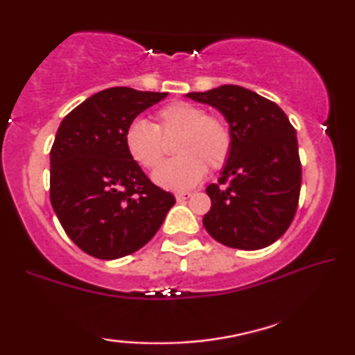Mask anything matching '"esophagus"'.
Returning <instances> with one entry per match:
<instances>
[{
	"label": "esophagus",
	"mask_w": 355,
	"mask_h": 355,
	"mask_svg": "<svg viewBox=\"0 0 355 355\" xmlns=\"http://www.w3.org/2000/svg\"><path fill=\"white\" fill-rule=\"evenodd\" d=\"M189 197H192V192H178L176 193V200L178 202H182V200H186Z\"/></svg>",
	"instance_id": "34e87169"
}]
</instances>
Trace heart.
Masks as SVG:
<instances>
[{
	"mask_svg": "<svg viewBox=\"0 0 355 355\" xmlns=\"http://www.w3.org/2000/svg\"><path fill=\"white\" fill-rule=\"evenodd\" d=\"M174 135L178 136L173 152L178 157L153 173V181L165 189L186 190L197 186L207 174V166L218 171L232 152L234 135L225 118L208 115L202 105L193 102L174 101L157 112L153 125L144 120L128 125V155L142 168H155L165 152L163 139Z\"/></svg>",
	"mask_w": 355,
	"mask_h": 355,
	"instance_id": "heart-1",
	"label": "heart"
}]
</instances>
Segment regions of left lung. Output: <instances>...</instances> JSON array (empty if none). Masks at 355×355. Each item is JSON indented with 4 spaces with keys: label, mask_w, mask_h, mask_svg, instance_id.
Returning <instances> with one entry per match:
<instances>
[{
    "label": "left lung",
    "mask_w": 355,
    "mask_h": 355,
    "mask_svg": "<svg viewBox=\"0 0 355 355\" xmlns=\"http://www.w3.org/2000/svg\"><path fill=\"white\" fill-rule=\"evenodd\" d=\"M187 97L216 107L234 135L218 184L207 187L211 208L203 216L205 229L230 248H266L286 232L300 202L295 128L275 102L237 85Z\"/></svg>",
    "instance_id": "left-lung-1"
}]
</instances>
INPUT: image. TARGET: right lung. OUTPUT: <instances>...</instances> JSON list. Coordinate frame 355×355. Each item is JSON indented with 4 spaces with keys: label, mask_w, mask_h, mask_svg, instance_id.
<instances>
[{
    "label": "right lung",
    "mask_w": 355,
    "mask_h": 355,
    "mask_svg": "<svg viewBox=\"0 0 355 355\" xmlns=\"http://www.w3.org/2000/svg\"><path fill=\"white\" fill-rule=\"evenodd\" d=\"M166 96L116 86L88 97L60 123L51 148V205L65 234L94 258L142 248L176 203L125 147L128 125Z\"/></svg>",
    "instance_id": "right-lung-1"
}]
</instances>
